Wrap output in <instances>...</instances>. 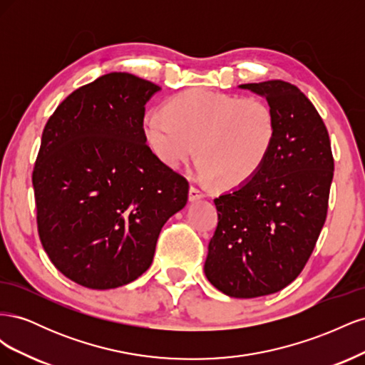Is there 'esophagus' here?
<instances>
[{
	"mask_svg": "<svg viewBox=\"0 0 365 365\" xmlns=\"http://www.w3.org/2000/svg\"><path fill=\"white\" fill-rule=\"evenodd\" d=\"M204 197V193L197 189V187H190L189 189V201H192V202H195V201H200V200H202Z\"/></svg>",
	"mask_w": 365,
	"mask_h": 365,
	"instance_id": "1",
	"label": "esophagus"
}]
</instances>
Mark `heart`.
Instances as JSON below:
<instances>
[{
    "label": "heart",
    "mask_w": 365,
    "mask_h": 365,
    "mask_svg": "<svg viewBox=\"0 0 365 365\" xmlns=\"http://www.w3.org/2000/svg\"><path fill=\"white\" fill-rule=\"evenodd\" d=\"M143 132L168 168H180L197 152V180L207 184L222 180L225 185L239 187L252 180L268 160L277 121L260 98L196 88L172 97L165 109L149 111L143 118Z\"/></svg>",
    "instance_id": "obj_1"
}]
</instances>
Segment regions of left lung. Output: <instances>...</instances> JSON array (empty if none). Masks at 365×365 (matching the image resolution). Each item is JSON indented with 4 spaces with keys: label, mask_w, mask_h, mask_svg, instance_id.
I'll list each match as a JSON object with an SVG mask.
<instances>
[{
    "label": "left lung",
    "mask_w": 365,
    "mask_h": 365,
    "mask_svg": "<svg viewBox=\"0 0 365 365\" xmlns=\"http://www.w3.org/2000/svg\"><path fill=\"white\" fill-rule=\"evenodd\" d=\"M239 88L267 98L277 135L259 173L215 200L217 227L204 272L225 295L254 298L286 288L311 257L327 215L334 157L323 118L297 86Z\"/></svg>",
    "instance_id": "1"
}]
</instances>
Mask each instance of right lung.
I'll return each mask as SVG.
<instances>
[{
  "label": "right lung",
  "mask_w": 365,
  "mask_h": 365,
  "mask_svg": "<svg viewBox=\"0 0 365 365\" xmlns=\"http://www.w3.org/2000/svg\"><path fill=\"white\" fill-rule=\"evenodd\" d=\"M161 88L109 73L73 91L42 132L33 169L41 244L65 277L114 289L148 271L189 182L146 145L145 105Z\"/></svg>",
  "instance_id": "right-lung-1"
}]
</instances>
